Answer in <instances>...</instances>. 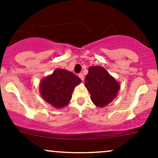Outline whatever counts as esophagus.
<instances>
[{"mask_svg":"<svg viewBox=\"0 0 158 158\" xmlns=\"http://www.w3.org/2000/svg\"><path fill=\"white\" fill-rule=\"evenodd\" d=\"M78 76H79V77L80 78L81 80H83V79H84V75L82 74V73H79V75H78Z\"/></svg>","mask_w":158,"mask_h":158,"instance_id":"1","label":"esophagus"}]
</instances>
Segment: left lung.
Here are the masks:
<instances>
[{
    "label": "left lung",
    "mask_w": 158,
    "mask_h": 158,
    "mask_svg": "<svg viewBox=\"0 0 158 158\" xmlns=\"http://www.w3.org/2000/svg\"><path fill=\"white\" fill-rule=\"evenodd\" d=\"M85 85L94 104L104 107L116 97L120 89L118 82L101 66H91L85 76Z\"/></svg>",
    "instance_id": "1"
}]
</instances>
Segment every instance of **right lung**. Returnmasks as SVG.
<instances>
[{"label": "right lung", "mask_w": 158, "mask_h": 158, "mask_svg": "<svg viewBox=\"0 0 158 158\" xmlns=\"http://www.w3.org/2000/svg\"><path fill=\"white\" fill-rule=\"evenodd\" d=\"M80 82L81 79L71 72L57 69L41 81L40 89L44 99L58 109L67 106L74 87Z\"/></svg>", "instance_id": "right-lung-1"}]
</instances>
